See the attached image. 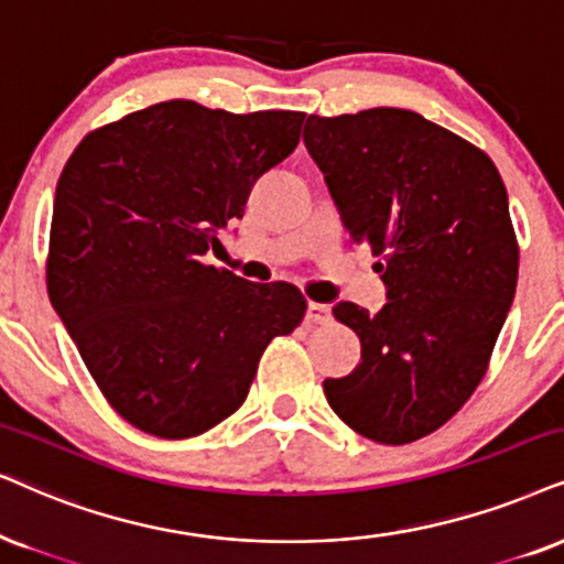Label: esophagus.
Listing matches in <instances>:
<instances>
[{"instance_id": "1", "label": "esophagus", "mask_w": 564, "mask_h": 564, "mask_svg": "<svg viewBox=\"0 0 564 564\" xmlns=\"http://www.w3.org/2000/svg\"><path fill=\"white\" fill-rule=\"evenodd\" d=\"M306 323H312V325L330 323V306L317 304V302L306 304Z\"/></svg>"}]
</instances>
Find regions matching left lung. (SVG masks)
I'll return each mask as SVG.
<instances>
[{
  "instance_id": "8db88e82",
  "label": "left lung",
  "mask_w": 564,
  "mask_h": 564,
  "mask_svg": "<svg viewBox=\"0 0 564 564\" xmlns=\"http://www.w3.org/2000/svg\"><path fill=\"white\" fill-rule=\"evenodd\" d=\"M304 145L388 286L377 315L333 306L359 335L361 361L327 377V403L380 445L422 440L479 388L516 296L518 239L500 171L474 142L390 106L312 113Z\"/></svg>"
}]
</instances>
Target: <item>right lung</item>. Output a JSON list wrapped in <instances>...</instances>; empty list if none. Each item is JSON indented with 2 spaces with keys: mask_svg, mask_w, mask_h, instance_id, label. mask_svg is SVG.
<instances>
[{
  "mask_svg": "<svg viewBox=\"0 0 564 564\" xmlns=\"http://www.w3.org/2000/svg\"><path fill=\"white\" fill-rule=\"evenodd\" d=\"M302 124V111L174 98L88 132L64 163L46 289L98 390L138 430H213L245 403L270 340L304 319L291 283L203 262Z\"/></svg>",
  "mask_w": 564,
  "mask_h": 564,
  "instance_id": "add662e5",
  "label": "right lung"
}]
</instances>
